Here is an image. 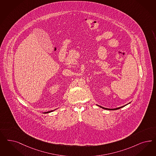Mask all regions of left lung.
I'll list each match as a JSON object with an SVG mask.
<instances>
[{"label": "left lung", "instance_id": "left-lung-1", "mask_svg": "<svg viewBox=\"0 0 156 156\" xmlns=\"http://www.w3.org/2000/svg\"><path fill=\"white\" fill-rule=\"evenodd\" d=\"M126 105H125V106H122V107H118V108H113V109H111V108H107L103 107H101V106H99V105H97V106H98L99 107H101V108H102L103 109H105V110H118V109H120V108H122V107H125V106H126Z\"/></svg>", "mask_w": 156, "mask_h": 156}]
</instances>
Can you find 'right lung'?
<instances>
[{
  "label": "right lung",
  "instance_id": "add662e5",
  "mask_svg": "<svg viewBox=\"0 0 156 156\" xmlns=\"http://www.w3.org/2000/svg\"><path fill=\"white\" fill-rule=\"evenodd\" d=\"M54 110L50 111H48V112H46L45 113H49V112H52V111H53Z\"/></svg>",
  "mask_w": 156,
  "mask_h": 156
}]
</instances>
